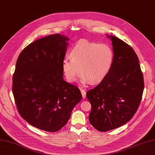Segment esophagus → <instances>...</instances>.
I'll return each mask as SVG.
<instances>
[{
  "label": "esophagus",
  "mask_w": 155,
  "mask_h": 155,
  "mask_svg": "<svg viewBox=\"0 0 155 155\" xmlns=\"http://www.w3.org/2000/svg\"><path fill=\"white\" fill-rule=\"evenodd\" d=\"M81 93H82V97H83V98H84L85 97H86V91H85L84 89L81 88Z\"/></svg>",
  "instance_id": "1"
}]
</instances>
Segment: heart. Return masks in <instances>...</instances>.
I'll use <instances>...</instances> for the list:
<instances>
[{
    "label": "heart",
    "mask_w": 155,
    "mask_h": 155,
    "mask_svg": "<svg viewBox=\"0 0 155 155\" xmlns=\"http://www.w3.org/2000/svg\"><path fill=\"white\" fill-rule=\"evenodd\" d=\"M114 57V51L109 44L82 39L71 49L70 59L63 60V71L69 82L75 81L80 71L83 83H98L109 73Z\"/></svg>",
    "instance_id": "obj_1"
}]
</instances>
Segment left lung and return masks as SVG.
<instances>
[{"label": "left lung", "mask_w": 155, "mask_h": 155, "mask_svg": "<svg viewBox=\"0 0 155 155\" xmlns=\"http://www.w3.org/2000/svg\"><path fill=\"white\" fill-rule=\"evenodd\" d=\"M114 61L109 73L86 92L92 106L90 123L97 130L107 131L120 127L134 116L144 90L139 59L130 45L113 35Z\"/></svg>", "instance_id": "8db88e82"}]
</instances>
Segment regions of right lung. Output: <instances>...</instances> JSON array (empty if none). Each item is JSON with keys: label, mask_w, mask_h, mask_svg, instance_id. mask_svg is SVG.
I'll use <instances>...</instances> for the list:
<instances>
[{"label": "right lung", "mask_w": 155, "mask_h": 155, "mask_svg": "<svg viewBox=\"0 0 155 155\" xmlns=\"http://www.w3.org/2000/svg\"><path fill=\"white\" fill-rule=\"evenodd\" d=\"M69 40L59 34L38 39L19 55L12 77L18 113L36 128L56 132L69 120L82 94L63 79L62 63Z\"/></svg>", "instance_id": "right-lung-1"}]
</instances>
